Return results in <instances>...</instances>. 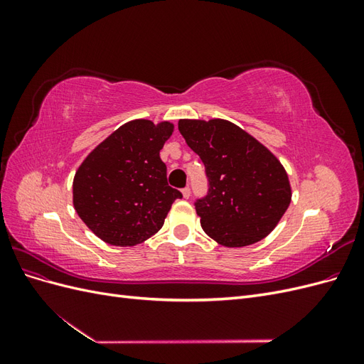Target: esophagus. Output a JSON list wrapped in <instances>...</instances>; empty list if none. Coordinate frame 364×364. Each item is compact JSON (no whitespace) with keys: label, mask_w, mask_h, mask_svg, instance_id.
Wrapping results in <instances>:
<instances>
[{"label":"esophagus","mask_w":364,"mask_h":364,"mask_svg":"<svg viewBox=\"0 0 364 364\" xmlns=\"http://www.w3.org/2000/svg\"><path fill=\"white\" fill-rule=\"evenodd\" d=\"M182 196H183V199H190V196H191L190 186H185V188H182Z\"/></svg>","instance_id":"1"}]
</instances>
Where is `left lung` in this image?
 I'll list each match as a JSON object with an SVG mask.
<instances>
[{
  "instance_id": "1",
  "label": "left lung",
  "mask_w": 364,
  "mask_h": 364,
  "mask_svg": "<svg viewBox=\"0 0 364 364\" xmlns=\"http://www.w3.org/2000/svg\"><path fill=\"white\" fill-rule=\"evenodd\" d=\"M179 132L205 165L208 193L194 202L205 232L226 247L267 237L291 200L281 162L226 119H181Z\"/></svg>"
}]
</instances>
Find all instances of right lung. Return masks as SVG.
I'll return each instance as SVG.
<instances>
[{"instance_id":"add662e5","label":"right lung","mask_w":364,"mask_h":364,"mask_svg":"<svg viewBox=\"0 0 364 364\" xmlns=\"http://www.w3.org/2000/svg\"><path fill=\"white\" fill-rule=\"evenodd\" d=\"M173 124L134 119L97 146L77 170L73 202L92 232L112 246H135L162 228L182 193L159 156Z\"/></svg>"}]
</instances>
